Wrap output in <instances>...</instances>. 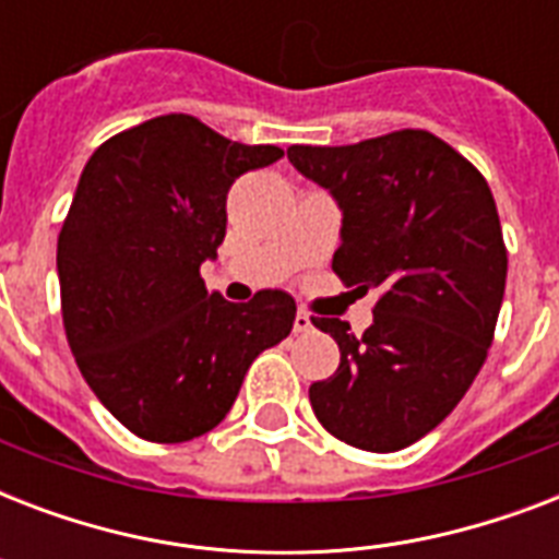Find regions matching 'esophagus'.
Returning <instances> with one entry per match:
<instances>
[{"instance_id": "1", "label": "esophagus", "mask_w": 559, "mask_h": 559, "mask_svg": "<svg viewBox=\"0 0 559 559\" xmlns=\"http://www.w3.org/2000/svg\"><path fill=\"white\" fill-rule=\"evenodd\" d=\"M293 331H296V333L313 331V319H310V313H305V310H298L296 322H293Z\"/></svg>"}]
</instances>
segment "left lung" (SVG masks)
<instances>
[{"label": "left lung", "mask_w": 559, "mask_h": 559, "mask_svg": "<svg viewBox=\"0 0 559 559\" xmlns=\"http://www.w3.org/2000/svg\"><path fill=\"white\" fill-rule=\"evenodd\" d=\"M287 159L340 205L333 272L382 293L362 336L313 319L340 345V368L310 385V406L340 441L397 452L432 432L485 366L508 278L493 193L426 130L293 144Z\"/></svg>", "instance_id": "left-lung-1"}]
</instances>
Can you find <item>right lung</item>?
I'll use <instances>...</instances> for the list:
<instances>
[{"mask_svg": "<svg viewBox=\"0 0 559 559\" xmlns=\"http://www.w3.org/2000/svg\"><path fill=\"white\" fill-rule=\"evenodd\" d=\"M284 156L170 112L92 153L57 237L66 340L95 397L144 441L200 438L228 415L252 359L289 336L296 301L231 305L200 266L226 237V197Z\"/></svg>", "mask_w": 559, "mask_h": 559, "instance_id": "obj_1", "label": "right lung"}]
</instances>
